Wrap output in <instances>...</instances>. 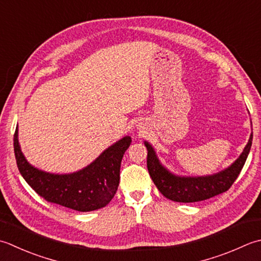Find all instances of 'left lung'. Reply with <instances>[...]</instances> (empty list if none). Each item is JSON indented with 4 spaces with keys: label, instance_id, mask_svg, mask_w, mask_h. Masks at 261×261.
<instances>
[{
    "label": "left lung",
    "instance_id": "left-lung-1",
    "mask_svg": "<svg viewBox=\"0 0 261 261\" xmlns=\"http://www.w3.org/2000/svg\"><path fill=\"white\" fill-rule=\"evenodd\" d=\"M252 145V134L238 160L225 170L206 176H178L161 164L154 148L145 141L147 147V167L151 180L164 197L176 202H197L227 191L237 180L246 163Z\"/></svg>",
    "mask_w": 261,
    "mask_h": 261
}]
</instances>
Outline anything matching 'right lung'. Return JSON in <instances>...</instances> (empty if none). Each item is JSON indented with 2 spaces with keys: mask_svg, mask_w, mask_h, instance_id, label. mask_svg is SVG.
Segmentation results:
<instances>
[{
  "mask_svg": "<svg viewBox=\"0 0 261 261\" xmlns=\"http://www.w3.org/2000/svg\"><path fill=\"white\" fill-rule=\"evenodd\" d=\"M130 144V137L122 138L83 170L54 174L27 162L19 145L18 126L13 137L15 161L25 182L45 200L78 212L103 208L113 199L120 183L122 157Z\"/></svg>",
  "mask_w": 261,
  "mask_h": 261,
  "instance_id": "1",
  "label": "right lung"
}]
</instances>
